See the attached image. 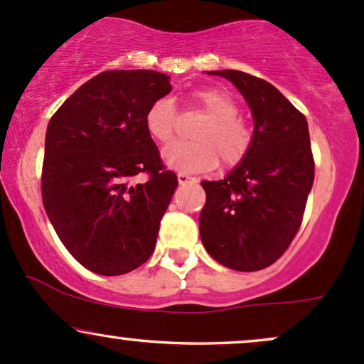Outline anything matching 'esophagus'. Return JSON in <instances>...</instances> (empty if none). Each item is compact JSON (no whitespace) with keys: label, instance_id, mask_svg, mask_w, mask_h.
I'll return each mask as SVG.
<instances>
[{"label":"esophagus","instance_id":"esophagus-1","mask_svg":"<svg viewBox=\"0 0 364 364\" xmlns=\"http://www.w3.org/2000/svg\"><path fill=\"white\" fill-rule=\"evenodd\" d=\"M195 181H196V179L188 176L186 173H178V183H179V185H190V183H195Z\"/></svg>","mask_w":364,"mask_h":364}]
</instances>
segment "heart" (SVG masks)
Instances as JSON below:
<instances>
[{
    "label": "heart",
    "instance_id": "obj_1",
    "mask_svg": "<svg viewBox=\"0 0 364 364\" xmlns=\"http://www.w3.org/2000/svg\"><path fill=\"white\" fill-rule=\"evenodd\" d=\"M190 104L200 107L205 114L195 132L198 141H174L162 152L166 164L181 173H205L219 164L236 166L252 149L253 133L250 124L241 118L240 107L232 95L220 89H196L190 94ZM145 129L154 140L168 144L173 140L178 127V109L171 97L154 101L145 112Z\"/></svg>",
    "mask_w": 364,
    "mask_h": 364
}]
</instances>
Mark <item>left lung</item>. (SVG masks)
I'll return each mask as SVG.
<instances>
[{"mask_svg":"<svg viewBox=\"0 0 364 364\" xmlns=\"http://www.w3.org/2000/svg\"><path fill=\"white\" fill-rule=\"evenodd\" d=\"M235 83L253 114L246 157L207 193L200 237L228 269L255 272L282 257L301 225L315 178L310 132L303 112L272 83L237 70L210 72Z\"/></svg>","mask_w":364,"mask_h":364,"instance_id":"8db88e82","label":"left lung"}]
</instances>
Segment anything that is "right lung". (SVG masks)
Returning <instances> with one entry per match:
<instances>
[{
	"label": "right lung",
	"instance_id": "add662e5",
	"mask_svg": "<svg viewBox=\"0 0 364 364\" xmlns=\"http://www.w3.org/2000/svg\"><path fill=\"white\" fill-rule=\"evenodd\" d=\"M171 89L168 75L154 70L102 72L49 121L41 179L46 214L90 272L128 274L156 248L178 178L166 171L144 118ZM141 172L148 181L135 186Z\"/></svg>",
	"mask_w": 364,
	"mask_h": 364
}]
</instances>
